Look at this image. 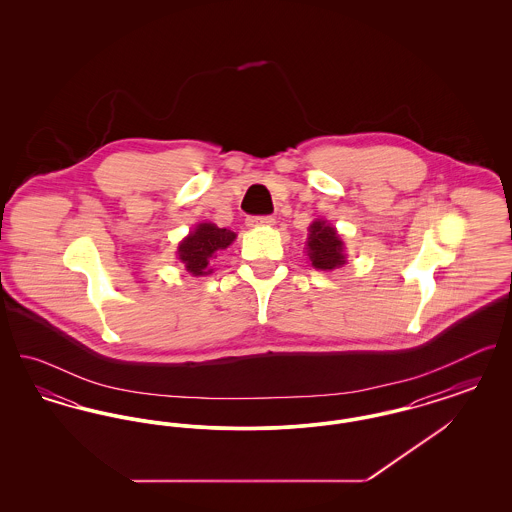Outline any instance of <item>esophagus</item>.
<instances>
[{
	"instance_id": "1",
	"label": "esophagus",
	"mask_w": 512,
	"mask_h": 512,
	"mask_svg": "<svg viewBox=\"0 0 512 512\" xmlns=\"http://www.w3.org/2000/svg\"><path fill=\"white\" fill-rule=\"evenodd\" d=\"M274 217H247V226H272Z\"/></svg>"
}]
</instances>
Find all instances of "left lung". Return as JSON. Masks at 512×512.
<instances>
[{"mask_svg": "<svg viewBox=\"0 0 512 512\" xmlns=\"http://www.w3.org/2000/svg\"><path fill=\"white\" fill-rule=\"evenodd\" d=\"M307 255L318 270H334L345 265V251L340 234L326 220L318 219L309 226Z\"/></svg>", "mask_w": 512, "mask_h": 512, "instance_id": "8db88e82", "label": "left lung"}]
</instances>
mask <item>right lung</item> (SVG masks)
<instances>
[{
    "label": "right lung",
    "instance_id": "obj_1",
    "mask_svg": "<svg viewBox=\"0 0 512 512\" xmlns=\"http://www.w3.org/2000/svg\"><path fill=\"white\" fill-rule=\"evenodd\" d=\"M234 240V232L211 222H201L178 244V259L192 276L211 274L213 268H209V261L217 251L226 249Z\"/></svg>",
    "mask_w": 512,
    "mask_h": 512
}]
</instances>
